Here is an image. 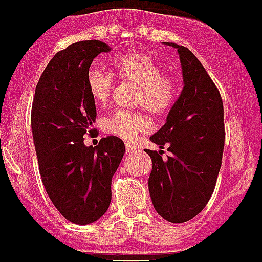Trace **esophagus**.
Wrapping results in <instances>:
<instances>
[{
	"label": "esophagus",
	"instance_id": "1",
	"mask_svg": "<svg viewBox=\"0 0 262 262\" xmlns=\"http://www.w3.org/2000/svg\"><path fill=\"white\" fill-rule=\"evenodd\" d=\"M126 152L128 155H134L136 152V148L131 144H126Z\"/></svg>",
	"mask_w": 262,
	"mask_h": 262
}]
</instances>
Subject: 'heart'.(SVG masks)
Returning <instances> with one entry per match:
<instances>
[{"label": "heart", "mask_w": 262, "mask_h": 262, "mask_svg": "<svg viewBox=\"0 0 262 262\" xmlns=\"http://www.w3.org/2000/svg\"><path fill=\"white\" fill-rule=\"evenodd\" d=\"M119 80L138 85L135 103L155 115L166 114L174 106L180 94V84L173 75L163 73V68L149 55L138 51L122 53L113 60ZM115 80L110 72L90 67L86 88L97 105H106L114 90ZM103 129L124 142H133L139 134L148 133L151 123L140 110L119 108L103 120Z\"/></svg>", "instance_id": "b5f03b06"}]
</instances>
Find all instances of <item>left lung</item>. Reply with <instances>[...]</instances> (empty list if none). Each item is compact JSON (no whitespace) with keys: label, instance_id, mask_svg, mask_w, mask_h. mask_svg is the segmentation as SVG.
<instances>
[{"label":"left lung","instance_id":"obj_1","mask_svg":"<svg viewBox=\"0 0 262 262\" xmlns=\"http://www.w3.org/2000/svg\"><path fill=\"white\" fill-rule=\"evenodd\" d=\"M182 67L184 88L166 122L151 142L159 152L152 159L148 189L155 210L172 223H184L200 214L214 193L224 149V113L221 93L190 50L174 43ZM164 146L171 156L161 157Z\"/></svg>","mask_w":262,"mask_h":262}]
</instances>
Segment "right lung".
<instances>
[{
  "instance_id": "add662e5",
  "label": "right lung",
  "mask_w": 262,
  "mask_h": 262,
  "mask_svg": "<svg viewBox=\"0 0 262 262\" xmlns=\"http://www.w3.org/2000/svg\"><path fill=\"white\" fill-rule=\"evenodd\" d=\"M110 48L99 40L77 41L52 57L36 85L31 128L39 172L50 200L60 214L76 224L102 216L111 201V178L123 159L124 143L107 136L86 147L96 103L86 88L92 61Z\"/></svg>"
}]
</instances>
